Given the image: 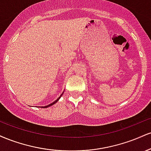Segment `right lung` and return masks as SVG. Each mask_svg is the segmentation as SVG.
Returning a JSON list of instances; mask_svg holds the SVG:
<instances>
[{
  "instance_id": "obj_1",
  "label": "right lung",
  "mask_w": 151,
  "mask_h": 151,
  "mask_svg": "<svg viewBox=\"0 0 151 151\" xmlns=\"http://www.w3.org/2000/svg\"><path fill=\"white\" fill-rule=\"evenodd\" d=\"M64 93V92H63ZM63 93H62V94L61 95H60V97H59L58 99H56V100H55V101H54V102H52V104H49V105H47V106H41V107H42V108H47V107H49V106H52L53 104H56L57 103V102H58V101H59V99H60V98H61V96H62V94H63ZM40 107V106H39Z\"/></svg>"
}]
</instances>
